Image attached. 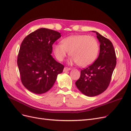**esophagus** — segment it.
Wrapping results in <instances>:
<instances>
[{
  "label": "esophagus",
  "instance_id": "obj_1",
  "mask_svg": "<svg viewBox=\"0 0 131 131\" xmlns=\"http://www.w3.org/2000/svg\"><path fill=\"white\" fill-rule=\"evenodd\" d=\"M70 70H71V68H68V67H64V69H63V72H67V71H69Z\"/></svg>",
  "mask_w": 131,
  "mask_h": 131
}]
</instances>
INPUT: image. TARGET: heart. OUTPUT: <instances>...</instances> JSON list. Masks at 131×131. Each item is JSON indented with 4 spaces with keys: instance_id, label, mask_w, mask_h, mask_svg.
<instances>
[{
    "instance_id": "obj_1",
    "label": "heart",
    "mask_w": 131,
    "mask_h": 131,
    "mask_svg": "<svg viewBox=\"0 0 131 131\" xmlns=\"http://www.w3.org/2000/svg\"><path fill=\"white\" fill-rule=\"evenodd\" d=\"M62 43L53 45V51L56 58L62 61L69 54L72 57L71 62L81 67H86L97 59L100 51V45L97 39L88 35H73L61 41Z\"/></svg>"
}]
</instances>
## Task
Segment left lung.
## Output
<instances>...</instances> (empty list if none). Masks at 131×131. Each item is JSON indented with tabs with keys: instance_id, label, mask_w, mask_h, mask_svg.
Segmentation results:
<instances>
[{
	"instance_id": "8db88e82",
	"label": "left lung",
	"mask_w": 131,
	"mask_h": 131,
	"mask_svg": "<svg viewBox=\"0 0 131 131\" xmlns=\"http://www.w3.org/2000/svg\"><path fill=\"white\" fill-rule=\"evenodd\" d=\"M100 42V52L95 62L81 70L80 78L75 82L81 93L94 97L105 91L109 85L113 71L116 64V57L112 42L97 31Z\"/></svg>"
}]
</instances>
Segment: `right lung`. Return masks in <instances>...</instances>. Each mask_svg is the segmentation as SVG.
<instances>
[{
	"label": "right lung",
	"mask_w": 131,
	"mask_h": 131,
	"mask_svg": "<svg viewBox=\"0 0 131 131\" xmlns=\"http://www.w3.org/2000/svg\"><path fill=\"white\" fill-rule=\"evenodd\" d=\"M61 37L57 31L41 28L23 39L17 62L22 84L30 92H46L62 73L64 66L51 54L53 43Z\"/></svg>",
	"instance_id": "obj_1"
}]
</instances>
